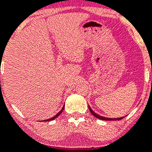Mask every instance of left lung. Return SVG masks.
I'll return each mask as SVG.
<instances>
[{"instance_id": "1", "label": "left lung", "mask_w": 152, "mask_h": 152, "mask_svg": "<svg viewBox=\"0 0 152 152\" xmlns=\"http://www.w3.org/2000/svg\"><path fill=\"white\" fill-rule=\"evenodd\" d=\"M88 107H89L90 111H91V113H92L93 115H94L95 117H96L97 119H99V120H109V121H110V120H122L123 118H124V117H120V118H107V117H102V116H100V115H99V114H97V113H96L95 112H94V110L91 108V107H90L89 105H88Z\"/></svg>"}]
</instances>
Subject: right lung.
Instances as JSON below:
<instances>
[{
	"mask_svg": "<svg viewBox=\"0 0 152 152\" xmlns=\"http://www.w3.org/2000/svg\"><path fill=\"white\" fill-rule=\"evenodd\" d=\"M64 105L63 106V107H62V108H61V110H60V111L58 112V113H57L56 115H55V116H54L53 117H52V118H50V119H48V120H45V122H46V121H47V122H48V121H51V120H55L56 118H57V117H58V116H59L60 114H61V113H62V111H63V110H64ZM43 121H44V120H43Z\"/></svg>",
	"mask_w": 152,
	"mask_h": 152,
	"instance_id": "obj_1",
	"label": "right lung"
}]
</instances>
